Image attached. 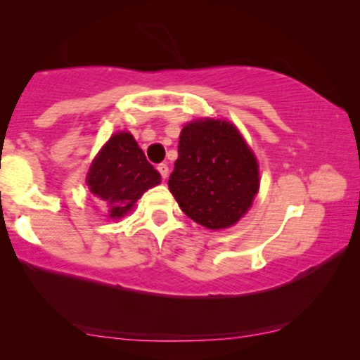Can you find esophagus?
I'll return each instance as SVG.
<instances>
[{
  "instance_id": "esophagus-1",
  "label": "esophagus",
  "mask_w": 360,
  "mask_h": 360,
  "mask_svg": "<svg viewBox=\"0 0 360 360\" xmlns=\"http://www.w3.org/2000/svg\"><path fill=\"white\" fill-rule=\"evenodd\" d=\"M157 170L160 172V175H162V179H167V176H169V165L167 164H159V167H157Z\"/></svg>"
}]
</instances>
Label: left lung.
<instances>
[{"instance_id": "1", "label": "left lung", "mask_w": 360, "mask_h": 360, "mask_svg": "<svg viewBox=\"0 0 360 360\" xmlns=\"http://www.w3.org/2000/svg\"><path fill=\"white\" fill-rule=\"evenodd\" d=\"M169 188L181 211L208 229L238 223L259 191V165L238 127L196 120L181 129Z\"/></svg>"}]
</instances>
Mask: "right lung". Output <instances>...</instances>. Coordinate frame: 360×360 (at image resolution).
<instances>
[{
    "label": "right lung",
    "instance_id": "1",
    "mask_svg": "<svg viewBox=\"0 0 360 360\" xmlns=\"http://www.w3.org/2000/svg\"><path fill=\"white\" fill-rule=\"evenodd\" d=\"M160 184V174L147 162L129 132H116L98 152L88 170L86 185L108 205L110 218L131 211L146 190Z\"/></svg>",
    "mask_w": 360,
    "mask_h": 360
}]
</instances>
